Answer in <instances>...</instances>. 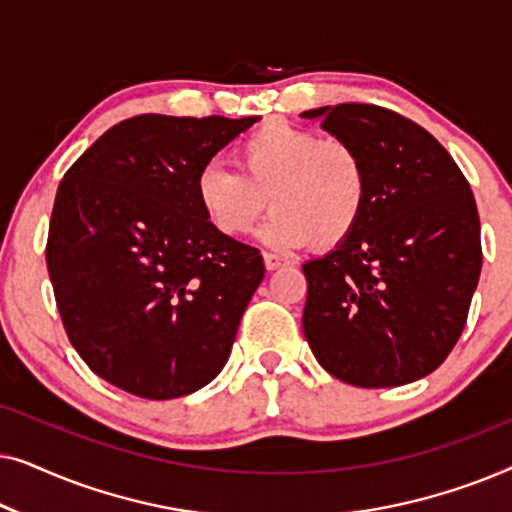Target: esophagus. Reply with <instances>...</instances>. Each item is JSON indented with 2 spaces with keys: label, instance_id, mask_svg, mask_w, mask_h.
I'll return each mask as SVG.
<instances>
[{
  "label": "esophagus",
  "instance_id": "esophagus-1",
  "mask_svg": "<svg viewBox=\"0 0 512 512\" xmlns=\"http://www.w3.org/2000/svg\"><path fill=\"white\" fill-rule=\"evenodd\" d=\"M263 263H265V268H268V270H277V268H282V265H286V258L277 256V254H268V251H265Z\"/></svg>",
  "mask_w": 512,
  "mask_h": 512
}]
</instances>
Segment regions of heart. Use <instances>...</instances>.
<instances>
[{"mask_svg": "<svg viewBox=\"0 0 512 512\" xmlns=\"http://www.w3.org/2000/svg\"><path fill=\"white\" fill-rule=\"evenodd\" d=\"M235 167L202 165L193 184L202 216L223 237L247 235L270 198L275 212L263 228L270 247L333 249L366 212L368 167L342 139L268 123L235 146Z\"/></svg>", "mask_w": 512, "mask_h": 512, "instance_id": "obj_1", "label": "heart"}]
</instances>
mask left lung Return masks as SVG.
I'll list each match as a JSON object with an SVG mask.
<instances>
[{
  "instance_id": "left-lung-1",
  "label": "left lung",
  "mask_w": 512,
  "mask_h": 512,
  "mask_svg": "<svg viewBox=\"0 0 512 512\" xmlns=\"http://www.w3.org/2000/svg\"><path fill=\"white\" fill-rule=\"evenodd\" d=\"M368 167L359 228L303 265V331L321 368L363 389L429 375L457 345L482 268L471 186L431 132L377 104L303 111Z\"/></svg>"
}]
</instances>
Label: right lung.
<instances>
[{"mask_svg":"<svg viewBox=\"0 0 512 512\" xmlns=\"http://www.w3.org/2000/svg\"><path fill=\"white\" fill-rule=\"evenodd\" d=\"M256 121L132 116L60 181L46 242L55 303L76 352L114 387L167 401L228 361L265 268L256 247L209 226L193 184Z\"/></svg>","mask_w":512,"mask_h":512,"instance_id":"right-lung-1","label":"right lung"}]
</instances>
